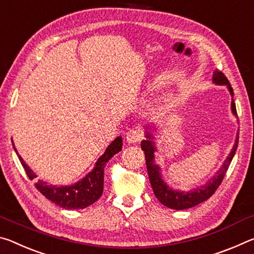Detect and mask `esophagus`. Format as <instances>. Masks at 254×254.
<instances>
[{"label":"esophagus","mask_w":254,"mask_h":254,"mask_svg":"<svg viewBox=\"0 0 254 254\" xmlns=\"http://www.w3.org/2000/svg\"><path fill=\"white\" fill-rule=\"evenodd\" d=\"M143 138V130L140 128H132L126 134V139L128 143H137Z\"/></svg>","instance_id":"1"}]
</instances>
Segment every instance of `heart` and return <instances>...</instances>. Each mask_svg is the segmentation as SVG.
<instances>
[{
    "instance_id": "heart-1",
    "label": "heart",
    "mask_w": 254,
    "mask_h": 254,
    "mask_svg": "<svg viewBox=\"0 0 254 254\" xmlns=\"http://www.w3.org/2000/svg\"><path fill=\"white\" fill-rule=\"evenodd\" d=\"M160 108H161V106H160V105H157V106H155V110H156V109H160Z\"/></svg>"
}]
</instances>
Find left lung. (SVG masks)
I'll use <instances>...</instances> for the list:
<instances>
[{
    "label": "left lung",
    "mask_w": 254,
    "mask_h": 254,
    "mask_svg": "<svg viewBox=\"0 0 254 254\" xmlns=\"http://www.w3.org/2000/svg\"><path fill=\"white\" fill-rule=\"evenodd\" d=\"M213 83H215V84L217 85L227 86V89L232 95V103H231L232 112L234 115H238L234 99H233L234 92H233L230 81L227 80V77L224 75L221 70H215L214 72ZM146 138L147 139L142 140L140 147H142V149L145 153V160H146V168H147L149 182H151V186L153 188V191H154L155 197L159 199L161 203H163L164 206L169 207V208L182 210V209L191 208V207L197 206L200 202L207 200V199L213 196L215 191L217 190L219 185L222 184L224 177H225V174L228 170V166H230L233 157L235 155L236 149H238L239 132L238 135H236L234 146H233L231 153L228 154L225 162L223 163L222 168L216 172L215 176L211 178L208 182H206L205 186L198 187V188L190 190L188 192L170 188V187L163 181V179H162V176L160 173V166L155 164L154 152L156 151V147H155L154 142H153L154 136L146 130Z\"/></svg>",
    "instance_id": "1"
}]
</instances>
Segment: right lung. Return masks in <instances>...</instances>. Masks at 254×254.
Returning <instances> with one entry per match:
<instances>
[{
    "label": "right lung",
    "instance_id": "right-lung-1",
    "mask_svg": "<svg viewBox=\"0 0 254 254\" xmlns=\"http://www.w3.org/2000/svg\"><path fill=\"white\" fill-rule=\"evenodd\" d=\"M13 144V143H12ZM14 147V146H13ZM123 148V138L117 137L109 146L107 147L106 152L99 157L92 171L86 174L76 184L72 186H54L49 185L43 180H38L35 184L37 190H39L44 196L49 200L56 203L62 208L65 209H83L85 207L92 205L101 197L103 192V174H105V166L112 156L117 154ZM14 151L16 149L14 147ZM20 162L23 166L24 171L30 180L37 178L32 170L26 164L21 156L18 154Z\"/></svg>",
    "mask_w": 254,
    "mask_h": 254
}]
</instances>
